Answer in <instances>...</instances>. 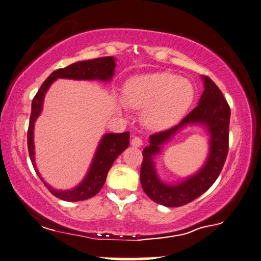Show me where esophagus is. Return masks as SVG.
I'll return each mask as SVG.
<instances>
[{"mask_svg":"<svg viewBox=\"0 0 261 261\" xmlns=\"http://www.w3.org/2000/svg\"><path fill=\"white\" fill-rule=\"evenodd\" d=\"M131 145L134 147H141L142 146V139L140 137H134V139L131 140Z\"/></svg>","mask_w":261,"mask_h":261,"instance_id":"obj_1","label":"esophagus"}]
</instances>
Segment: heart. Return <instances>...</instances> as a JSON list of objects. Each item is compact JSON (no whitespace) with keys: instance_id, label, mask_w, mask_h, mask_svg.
<instances>
[{"instance_id":"1","label":"heart","mask_w":261,"mask_h":261,"mask_svg":"<svg viewBox=\"0 0 261 261\" xmlns=\"http://www.w3.org/2000/svg\"><path fill=\"white\" fill-rule=\"evenodd\" d=\"M194 95L190 81L162 71L130 80L124 86L123 101L132 109H143V123L159 130L176 123L191 107Z\"/></svg>"}]
</instances>
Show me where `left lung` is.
Listing matches in <instances>:
<instances>
[{
	"label": "left lung",
	"instance_id": "1",
	"mask_svg": "<svg viewBox=\"0 0 261 261\" xmlns=\"http://www.w3.org/2000/svg\"><path fill=\"white\" fill-rule=\"evenodd\" d=\"M202 79L205 88L197 107L177 125L151 135L149 139L150 145L142 151L143 160L140 170L142 190L153 202L167 207L182 206L206 192L219 177L228 156L230 107L215 83L207 76H203ZM190 123H201L208 127L211 135L209 158L197 174L178 186H166L158 178L152 156L159 152L160 144Z\"/></svg>",
	"mask_w": 261,
	"mask_h": 261
}]
</instances>
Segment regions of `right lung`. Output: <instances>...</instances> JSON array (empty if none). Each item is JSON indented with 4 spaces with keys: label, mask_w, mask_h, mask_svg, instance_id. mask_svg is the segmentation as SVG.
<instances>
[{
    "label": "right lung",
    "mask_w": 261,
    "mask_h": 261,
    "mask_svg": "<svg viewBox=\"0 0 261 261\" xmlns=\"http://www.w3.org/2000/svg\"><path fill=\"white\" fill-rule=\"evenodd\" d=\"M115 62L113 57H101L92 60H84L71 64L65 68H59L49 75L48 79L42 83L39 91L32 99L31 104V115L29 121V127H28V150L33 168H35L37 175L40 177L43 184L49 190L54 196L67 202H79L84 199L95 196L101 191L111 166L114 160L118 158L119 154L125 150L129 146V136L130 132H123V134H108L105 135L93 159L90 171L86 175L81 184L70 191H56L51 186L46 184L45 180L39 175L36 164H35V148H33V125L37 118L41 112L43 97L47 90L53 84V82L57 79H69V80H99V81H110L114 75Z\"/></svg>",
    "instance_id": "1"
}]
</instances>
